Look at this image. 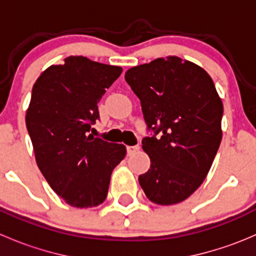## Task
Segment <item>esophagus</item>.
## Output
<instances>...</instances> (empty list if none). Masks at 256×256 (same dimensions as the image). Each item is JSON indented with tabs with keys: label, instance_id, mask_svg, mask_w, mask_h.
<instances>
[{
	"label": "esophagus",
	"instance_id": "1",
	"mask_svg": "<svg viewBox=\"0 0 256 256\" xmlns=\"http://www.w3.org/2000/svg\"><path fill=\"white\" fill-rule=\"evenodd\" d=\"M140 150V146L138 144H135V146H128V154H134L135 152H138Z\"/></svg>",
	"mask_w": 256,
	"mask_h": 256
}]
</instances>
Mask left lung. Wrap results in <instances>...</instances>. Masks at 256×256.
Segmentation results:
<instances>
[{
	"label": "left lung",
	"mask_w": 256,
	"mask_h": 256,
	"mask_svg": "<svg viewBox=\"0 0 256 256\" xmlns=\"http://www.w3.org/2000/svg\"><path fill=\"white\" fill-rule=\"evenodd\" d=\"M125 79L141 102L147 128L161 138H144L151 160L138 177L151 202H183L207 177L222 141L223 102L210 76L176 56L132 66Z\"/></svg>",
	"instance_id": "left-lung-1"
}]
</instances>
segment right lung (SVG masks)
Returning a JSON list of instances; mask_svg holds the SVG:
<instances>
[{
  "instance_id": "obj_1",
  "label": "right lung",
  "mask_w": 256,
  "mask_h": 256,
  "mask_svg": "<svg viewBox=\"0 0 256 256\" xmlns=\"http://www.w3.org/2000/svg\"><path fill=\"white\" fill-rule=\"evenodd\" d=\"M122 68L70 56L36 80L26 125L38 168L72 207L102 204L110 177L125 158L122 144L88 135L99 118L98 102Z\"/></svg>"
}]
</instances>
